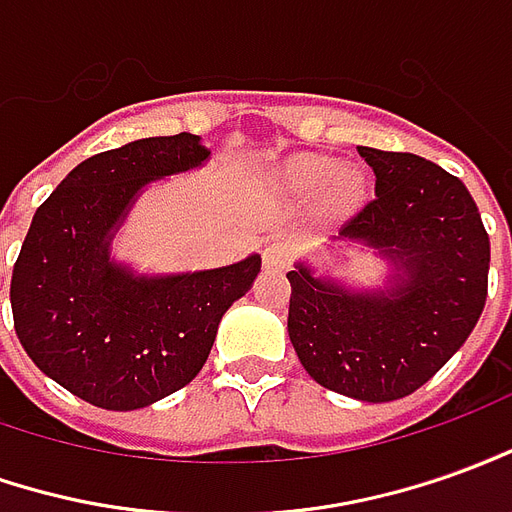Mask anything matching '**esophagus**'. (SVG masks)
Returning <instances> with one entry per match:
<instances>
[{"label":"esophagus","instance_id":"34e87169","mask_svg":"<svg viewBox=\"0 0 512 512\" xmlns=\"http://www.w3.org/2000/svg\"><path fill=\"white\" fill-rule=\"evenodd\" d=\"M262 256L267 270H284V267H290L292 248L287 242H270V245L264 248Z\"/></svg>","mask_w":512,"mask_h":512}]
</instances>
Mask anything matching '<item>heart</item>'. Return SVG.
<instances>
[{
	"mask_svg": "<svg viewBox=\"0 0 512 512\" xmlns=\"http://www.w3.org/2000/svg\"><path fill=\"white\" fill-rule=\"evenodd\" d=\"M331 169H334L331 158H323V155H298V158H292L290 164L284 167L281 183L292 195H312V192H317L323 186ZM362 192H365V178H362V172L357 167L337 169L330 183L326 184L323 203H326L329 211H345L357 203Z\"/></svg>",
	"mask_w": 512,
	"mask_h": 512,
	"instance_id": "b5f03b06",
	"label": "heart"
}]
</instances>
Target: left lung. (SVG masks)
<instances>
[{"label": "left lung", "instance_id": "obj_1", "mask_svg": "<svg viewBox=\"0 0 512 512\" xmlns=\"http://www.w3.org/2000/svg\"><path fill=\"white\" fill-rule=\"evenodd\" d=\"M376 197L340 236L379 248L401 270L384 292H348L312 276L292 284V348L317 384L359 401H396L438 373L477 326L491 242L465 183L412 153L359 147Z\"/></svg>", "mask_w": 512, "mask_h": 512}]
</instances>
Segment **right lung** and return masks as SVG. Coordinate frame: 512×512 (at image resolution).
I'll use <instances>...</instances> for the list:
<instances>
[{
	"label": "right lung",
	"mask_w": 512,
	"mask_h": 512,
	"mask_svg": "<svg viewBox=\"0 0 512 512\" xmlns=\"http://www.w3.org/2000/svg\"><path fill=\"white\" fill-rule=\"evenodd\" d=\"M206 158L192 133L139 139L77 164L35 211L10 278L13 326L27 357L94 407L139 410L192 382L222 315L262 270L248 256L220 270L144 278L108 259L144 183Z\"/></svg>",
	"instance_id": "add662e5"
}]
</instances>
